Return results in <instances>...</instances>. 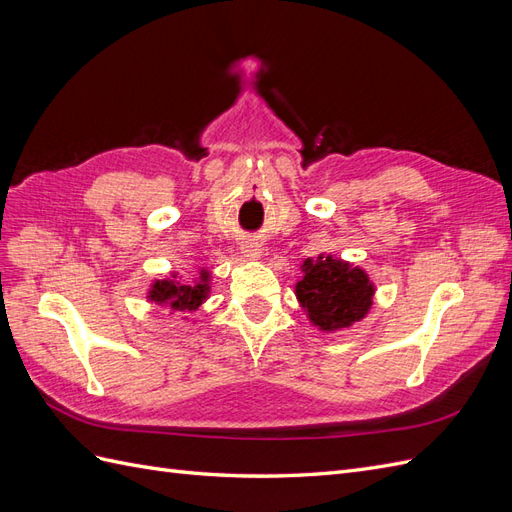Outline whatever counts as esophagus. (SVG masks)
Returning <instances> with one entry per match:
<instances>
[{
	"label": "esophagus",
	"instance_id": "34e87169",
	"mask_svg": "<svg viewBox=\"0 0 512 512\" xmlns=\"http://www.w3.org/2000/svg\"><path fill=\"white\" fill-rule=\"evenodd\" d=\"M241 250H243V256H247V258H260V247L256 243H252V241L243 243Z\"/></svg>",
	"mask_w": 512,
	"mask_h": 512
}]
</instances>
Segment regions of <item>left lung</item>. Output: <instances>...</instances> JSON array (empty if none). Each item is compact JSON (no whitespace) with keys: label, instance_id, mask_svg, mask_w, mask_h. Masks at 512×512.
<instances>
[{"label":"left lung","instance_id":"8db88e82","mask_svg":"<svg viewBox=\"0 0 512 512\" xmlns=\"http://www.w3.org/2000/svg\"><path fill=\"white\" fill-rule=\"evenodd\" d=\"M303 267L305 275L297 284V297L322 331L350 327L367 314L374 286L365 271L331 256H320L316 262L305 260Z\"/></svg>","mask_w":512,"mask_h":512}]
</instances>
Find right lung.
Listing matches in <instances>:
<instances>
[{
	"label": "right lung",
	"mask_w": 512,
	"mask_h": 512,
	"mask_svg": "<svg viewBox=\"0 0 512 512\" xmlns=\"http://www.w3.org/2000/svg\"><path fill=\"white\" fill-rule=\"evenodd\" d=\"M207 277L209 275L205 271L200 273V282L194 286H183L168 280L156 282L151 288L149 297L156 303H166L168 307L177 309V312H185V309L192 312V309H196L207 297Z\"/></svg>",
	"instance_id": "add662e5"
}]
</instances>
